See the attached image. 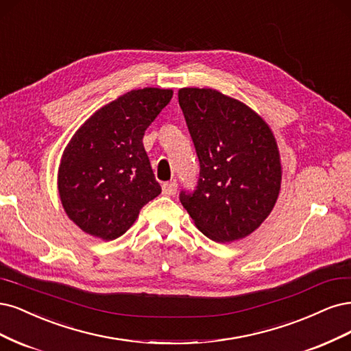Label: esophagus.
<instances>
[{
  "label": "esophagus",
  "instance_id": "esophagus-1",
  "mask_svg": "<svg viewBox=\"0 0 351 351\" xmlns=\"http://www.w3.org/2000/svg\"><path fill=\"white\" fill-rule=\"evenodd\" d=\"M176 191H178V184L175 182V180L163 184V194L165 195H175Z\"/></svg>",
  "mask_w": 351,
  "mask_h": 351
}]
</instances>
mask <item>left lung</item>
I'll return each instance as SVG.
<instances>
[{"label":"left lung","instance_id":"left-lung-1","mask_svg":"<svg viewBox=\"0 0 351 351\" xmlns=\"http://www.w3.org/2000/svg\"><path fill=\"white\" fill-rule=\"evenodd\" d=\"M178 99L199 160L197 186L180 191L179 199L210 239H242L259 228L278 197L274 135L252 109L217 90L180 88Z\"/></svg>","mask_w":351,"mask_h":351}]
</instances>
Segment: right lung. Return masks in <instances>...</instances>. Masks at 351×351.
Returning a JSON list of instances; mask_svg holds the SVG:
<instances>
[{"mask_svg": "<svg viewBox=\"0 0 351 351\" xmlns=\"http://www.w3.org/2000/svg\"><path fill=\"white\" fill-rule=\"evenodd\" d=\"M172 96L165 88L131 90L74 134L61 159L58 191L65 213L83 232L117 239L162 192L143 137Z\"/></svg>", "mask_w": 351, "mask_h": 351, "instance_id": "right-lung-1", "label": "right lung"}]
</instances>
